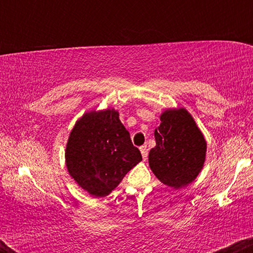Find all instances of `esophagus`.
<instances>
[{
  "mask_svg": "<svg viewBox=\"0 0 253 253\" xmlns=\"http://www.w3.org/2000/svg\"><path fill=\"white\" fill-rule=\"evenodd\" d=\"M140 152H141V156H143V159L144 161H146L147 159V147L146 146H141L140 147Z\"/></svg>",
  "mask_w": 253,
  "mask_h": 253,
  "instance_id": "34e87169",
  "label": "esophagus"
}]
</instances>
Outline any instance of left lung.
Here are the masks:
<instances>
[{"mask_svg": "<svg viewBox=\"0 0 253 253\" xmlns=\"http://www.w3.org/2000/svg\"><path fill=\"white\" fill-rule=\"evenodd\" d=\"M159 119L161 125L155 129L156 146L149 153L150 168L162 183L179 189L201 172L207 141L183 107L165 109Z\"/></svg>", "mask_w": 253, "mask_h": 253, "instance_id": "obj_1", "label": "left lung"}]
</instances>
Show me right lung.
<instances>
[{"label": "right lung", "mask_w": 253, "mask_h": 253, "mask_svg": "<svg viewBox=\"0 0 253 253\" xmlns=\"http://www.w3.org/2000/svg\"><path fill=\"white\" fill-rule=\"evenodd\" d=\"M141 161L114 108L90 110L75 124L65 149L69 175L94 197L109 195Z\"/></svg>", "instance_id": "right-lung-1"}]
</instances>
